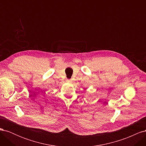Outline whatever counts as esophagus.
Instances as JSON below:
<instances>
[{"label": "esophagus", "instance_id": "esophagus-1", "mask_svg": "<svg viewBox=\"0 0 146 146\" xmlns=\"http://www.w3.org/2000/svg\"><path fill=\"white\" fill-rule=\"evenodd\" d=\"M68 83H72V80H69V79H67V80H66Z\"/></svg>", "mask_w": 146, "mask_h": 146}]
</instances>
